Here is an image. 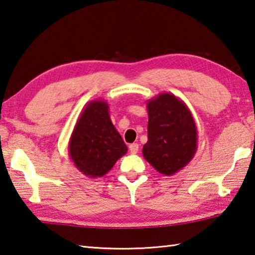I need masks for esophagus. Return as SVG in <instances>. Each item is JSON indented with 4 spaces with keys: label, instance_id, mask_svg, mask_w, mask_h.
<instances>
[{
    "label": "esophagus",
    "instance_id": "34e87169",
    "mask_svg": "<svg viewBox=\"0 0 255 255\" xmlns=\"http://www.w3.org/2000/svg\"><path fill=\"white\" fill-rule=\"evenodd\" d=\"M139 150V144L138 143H131L129 144V151L132 154H136Z\"/></svg>",
    "mask_w": 255,
    "mask_h": 255
}]
</instances>
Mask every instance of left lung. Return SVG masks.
Returning a JSON list of instances; mask_svg holds the SVG:
<instances>
[{
    "mask_svg": "<svg viewBox=\"0 0 255 255\" xmlns=\"http://www.w3.org/2000/svg\"><path fill=\"white\" fill-rule=\"evenodd\" d=\"M148 141L142 156L164 176H173L192 160L198 148L197 126L180 98L161 93L147 102Z\"/></svg>",
    "mask_w": 255,
    "mask_h": 255,
    "instance_id": "obj_1",
    "label": "left lung"
}]
</instances>
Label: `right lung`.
Segmentation results:
<instances>
[{
    "instance_id": "add662e5",
    "label": "right lung",
    "mask_w": 255,
    "mask_h": 255,
    "mask_svg": "<svg viewBox=\"0 0 255 255\" xmlns=\"http://www.w3.org/2000/svg\"><path fill=\"white\" fill-rule=\"evenodd\" d=\"M127 150L109 117L107 102L95 99L86 104L68 141L74 166L88 178H101Z\"/></svg>"
}]
</instances>
